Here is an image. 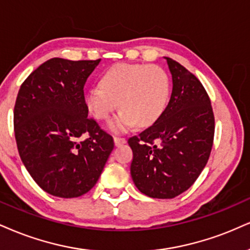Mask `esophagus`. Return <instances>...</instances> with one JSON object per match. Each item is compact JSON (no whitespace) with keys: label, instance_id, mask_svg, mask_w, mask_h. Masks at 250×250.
<instances>
[{"label":"esophagus","instance_id":"34e87169","mask_svg":"<svg viewBox=\"0 0 250 250\" xmlns=\"http://www.w3.org/2000/svg\"><path fill=\"white\" fill-rule=\"evenodd\" d=\"M113 141H115L116 146H122V145H124L126 143V139H125V138L115 137V138H113Z\"/></svg>","mask_w":250,"mask_h":250}]
</instances>
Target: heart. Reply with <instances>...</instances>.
I'll list each match as a JSON object with an SVG mask.
<instances>
[{
  "mask_svg": "<svg viewBox=\"0 0 250 250\" xmlns=\"http://www.w3.org/2000/svg\"><path fill=\"white\" fill-rule=\"evenodd\" d=\"M170 98V81L166 70L156 64L117 63L102 75L100 85L85 95V106L97 120H104L117 109L109 122L116 133L132 126H149L167 109ZM119 103L117 104L116 102Z\"/></svg>",
  "mask_w": 250,
  "mask_h": 250,
  "instance_id": "1",
  "label": "heart"
}]
</instances>
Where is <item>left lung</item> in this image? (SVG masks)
I'll return each mask as SVG.
<instances>
[{
  "label": "left lung",
  "instance_id": "left-lung-1",
  "mask_svg": "<svg viewBox=\"0 0 250 250\" xmlns=\"http://www.w3.org/2000/svg\"><path fill=\"white\" fill-rule=\"evenodd\" d=\"M165 59L172 79L167 109L152 126L128 139L135 187L160 199L174 198L195 183L210 158L214 137V115L205 88L186 67Z\"/></svg>",
  "mask_w": 250,
  "mask_h": 250
}]
</instances>
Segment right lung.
Segmentation results:
<instances>
[{
	"label": "right lung",
	"mask_w": 250,
	"mask_h": 250,
	"mask_svg": "<svg viewBox=\"0 0 250 250\" xmlns=\"http://www.w3.org/2000/svg\"><path fill=\"white\" fill-rule=\"evenodd\" d=\"M100 61L53 58L33 70L18 91V153L31 177L52 196L75 198L91 190L115 146L85 106L83 88ZM84 134L87 138L80 141Z\"/></svg>",
	"instance_id": "add662e5"
}]
</instances>
